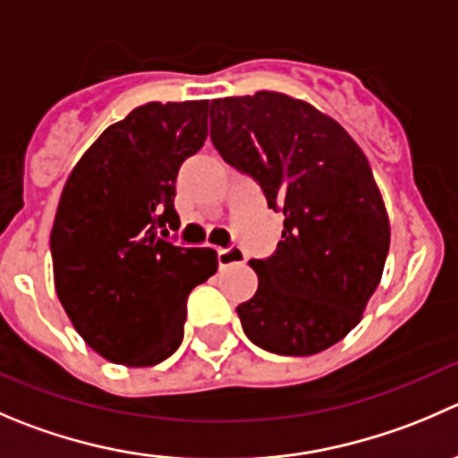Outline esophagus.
Here are the masks:
<instances>
[{
	"instance_id": "esophagus-1",
	"label": "esophagus",
	"mask_w": 458,
	"mask_h": 458,
	"mask_svg": "<svg viewBox=\"0 0 458 458\" xmlns=\"http://www.w3.org/2000/svg\"><path fill=\"white\" fill-rule=\"evenodd\" d=\"M216 259H219L221 268H230V266L246 264V252H243L242 246L216 248Z\"/></svg>"
}]
</instances>
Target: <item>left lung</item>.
<instances>
[{
	"label": "left lung",
	"mask_w": 458,
	"mask_h": 458,
	"mask_svg": "<svg viewBox=\"0 0 458 458\" xmlns=\"http://www.w3.org/2000/svg\"><path fill=\"white\" fill-rule=\"evenodd\" d=\"M210 139L284 212L273 255L250 261L259 286L237 306L243 333L277 356L324 352L360 322L389 252L369 161L335 121L275 91L212 100Z\"/></svg>",
	"instance_id": "obj_1"
}]
</instances>
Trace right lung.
Instances as JSON below:
<instances>
[{"label": "right lung", "instance_id": "1", "mask_svg": "<svg viewBox=\"0 0 458 458\" xmlns=\"http://www.w3.org/2000/svg\"><path fill=\"white\" fill-rule=\"evenodd\" d=\"M206 139L208 100L148 102L102 131L62 190L51 230L55 291L106 360L149 367L170 358L190 291L216 273L212 248L165 239L179 221V167Z\"/></svg>", "mask_w": 458, "mask_h": 458}]
</instances>
